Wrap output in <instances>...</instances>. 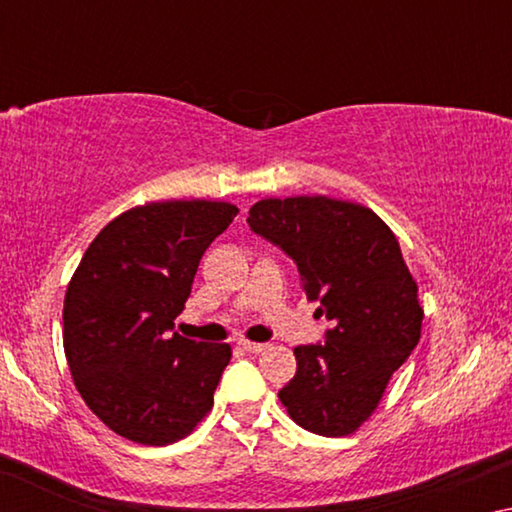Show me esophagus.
<instances>
[{"label": "esophagus", "mask_w": 512, "mask_h": 512, "mask_svg": "<svg viewBox=\"0 0 512 512\" xmlns=\"http://www.w3.org/2000/svg\"><path fill=\"white\" fill-rule=\"evenodd\" d=\"M239 348H244L246 352H264L266 350V343H255V341H239Z\"/></svg>", "instance_id": "1"}]
</instances>
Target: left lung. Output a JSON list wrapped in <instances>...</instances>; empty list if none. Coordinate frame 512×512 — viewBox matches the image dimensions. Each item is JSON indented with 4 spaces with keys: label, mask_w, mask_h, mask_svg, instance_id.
Instances as JSON below:
<instances>
[{
    "label": "left lung",
    "mask_w": 512,
    "mask_h": 512,
    "mask_svg": "<svg viewBox=\"0 0 512 512\" xmlns=\"http://www.w3.org/2000/svg\"><path fill=\"white\" fill-rule=\"evenodd\" d=\"M246 221L296 262L307 300L332 320L325 343L293 350L296 377L277 397L302 429L350 436L420 341L418 284L400 244L368 207L327 196L264 198Z\"/></svg>",
    "instance_id": "8db88e82"
}]
</instances>
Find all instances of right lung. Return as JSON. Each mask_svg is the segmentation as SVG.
Masks as SVG:
<instances>
[{
  "label": "right lung",
  "mask_w": 512,
  "mask_h": 512,
  "mask_svg": "<svg viewBox=\"0 0 512 512\" xmlns=\"http://www.w3.org/2000/svg\"><path fill=\"white\" fill-rule=\"evenodd\" d=\"M237 212L201 198L137 205L94 237L72 275L65 357L85 404L121 438L171 445L212 409L230 345L171 329L203 253Z\"/></svg>",
  "instance_id": "1"
}]
</instances>
